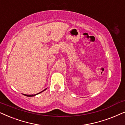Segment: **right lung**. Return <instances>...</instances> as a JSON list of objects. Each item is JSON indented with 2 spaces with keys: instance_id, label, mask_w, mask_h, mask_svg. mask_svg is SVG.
I'll return each mask as SVG.
<instances>
[{
  "instance_id": "add662e5",
  "label": "right lung",
  "mask_w": 125,
  "mask_h": 125,
  "mask_svg": "<svg viewBox=\"0 0 125 125\" xmlns=\"http://www.w3.org/2000/svg\"><path fill=\"white\" fill-rule=\"evenodd\" d=\"M46 90V89H45ZM43 90V91H44ZM41 92H42V91H41ZM38 93V94H39V93ZM36 94H34V95H26V94H24V95H26V96H35V95H36Z\"/></svg>"
}]
</instances>
